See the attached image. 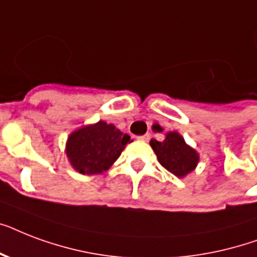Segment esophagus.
Returning <instances> with one entry per match:
<instances>
[{
  "instance_id": "34e87169",
  "label": "esophagus",
  "mask_w": 257,
  "mask_h": 257,
  "mask_svg": "<svg viewBox=\"0 0 257 257\" xmlns=\"http://www.w3.org/2000/svg\"><path fill=\"white\" fill-rule=\"evenodd\" d=\"M139 140L140 141H144V143H147V141H149V139H151V136H149L148 133L147 135H144V136H140V137H137Z\"/></svg>"
}]
</instances>
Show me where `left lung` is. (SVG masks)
I'll return each instance as SVG.
<instances>
[{
	"instance_id": "8db88e82",
	"label": "left lung",
	"mask_w": 257,
	"mask_h": 257,
	"mask_svg": "<svg viewBox=\"0 0 257 257\" xmlns=\"http://www.w3.org/2000/svg\"><path fill=\"white\" fill-rule=\"evenodd\" d=\"M160 125L155 128V132H163ZM151 147L156 153L157 160L167 171L183 179L195 171L200 161V155L195 148L188 145L179 132H167L163 141L151 140Z\"/></svg>"
}]
</instances>
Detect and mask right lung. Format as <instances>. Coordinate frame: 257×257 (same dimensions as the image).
I'll list each match as a JSON object with an SVG mask.
<instances>
[{
	"label": "right lung",
	"instance_id": "obj_1",
	"mask_svg": "<svg viewBox=\"0 0 257 257\" xmlns=\"http://www.w3.org/2000/svg\"><path fill=\"white\" fill-rule=\"evenodd\" d=\"M132 141L113 124L100 120L70 133L65 153L72 168L78 173L100 175L114 164L126 144Z\"/></svg>",
	"mask_w": 257,
	"mask_h": 257
}]
</instances>
